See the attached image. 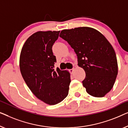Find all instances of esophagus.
Returning a JSON list of instances; mask_svg holds the SVG:
<instances>
[{
  "mask_svg": "<svg viewBox=\"0 0 128 128\" xmlns=\"http://www.w3.org/2000/svg\"><path fill=\"white\" fill-rule=\"evenodd\" d=\"M74 68H72V69H70V70H69V71L70 72V73H72L73 72V71H74Z\"/></svg>",
  "mask_w": 128,
  "mask_h": 128,
  "instance_id": "esophagus-1",
  "label": "esophagus"
}]
</instances>
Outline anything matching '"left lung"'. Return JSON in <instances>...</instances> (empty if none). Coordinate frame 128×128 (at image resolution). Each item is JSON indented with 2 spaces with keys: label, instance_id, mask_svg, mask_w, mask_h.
<instances>
[{
  "label": "left lung",
  "instance_id": "1",
  "mask_svg": "<svg viewBox=\"0 0 128 128\" xmlns=\"http://www.w3.org/2000/svg\"><path fill=\"white\" fill-rule=\"evenodd\" d=\"M60 36L74 50L78 65L86 73L83 86L88 94L102 98L112 89L118 74L114 48L95 29L78 27L61 31Z\"/></svg>",
  "mask_w": 128,
  "mask_h": 128
}]
</instances>
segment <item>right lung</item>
Returning a JSON list of instances; mask_svg holds the SVG:
<instances>
[{"instance_id":"add662e5","label":"right lung","mask_w":128,"mask_h":128,"mask_svg":"<svg viewBox=\"0 0 128 128\" xmlns=\"http://www.w3.org/2000/svg\"><path fill=\"white\" fill-rule=\"evenodd\" d=\"M60 31H39L28 38L21 49L20 71L26 84L39 100L54 105L67 96L71 82L68 71L57 68L52 46Z\"/></svg>"}]
</instances>
